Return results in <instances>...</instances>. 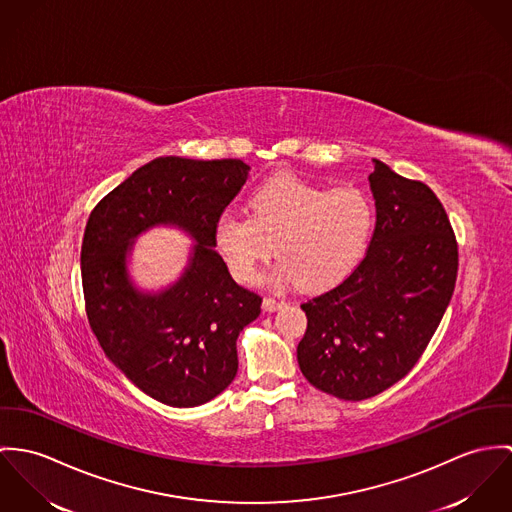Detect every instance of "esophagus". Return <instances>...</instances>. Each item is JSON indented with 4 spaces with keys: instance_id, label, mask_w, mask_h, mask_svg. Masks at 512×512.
I'll use <instances>...</instances> for the list:
<instances>
[{
    "instance_id": "34e87169",
    "label": "esophagus",
    "mask_w": 512,
    "mask_h": 512,
    "mask_svg": "<svg viewBox=\"0 0 512 512\" xmlns=\"http://www.w3.org/2000/svg\"><path fill=\"white\" fill-rule=\"evenodd\" d=\"M283 306V300H275V298H265V300H263V310H265V312H275V310H279V308H283Z\"/></svg>"
}]
</instances>
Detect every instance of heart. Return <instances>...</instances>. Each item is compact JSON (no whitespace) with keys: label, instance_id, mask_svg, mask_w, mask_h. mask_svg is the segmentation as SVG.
I'll list each match as a JSON object with an SVG mask.
<instances>
[{"label":"heart","instance_id":"heart-1","mask_svg":"<svg viewBox=\"0 0 512 512\" xmlns=\"http://www.w3.org/2000/svg\"><path fill=\"white\" fill-rule=\"evenodd\" d=\"M375 229V208L359 188H322L279 176L249 200V216L224 212L214 229L216 247L239 283H253L271 255L281 261L265 281L298 283L322 292L343 283L361 263Z\"/></svg>","mask_w":512,"mask_h":512}]
</instances>
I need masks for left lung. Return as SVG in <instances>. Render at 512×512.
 <instances>
[{
  "label": "left lung",
  "mask_w": 512,
  "mask_h": 512,
  "mask_svg": "<svg viewBox=\"0 0 512 512\" xmlns=\"http://www.w3.org/2000/svg\"><path fill=\"white\" fill-rule=\"evenodd\" d=\"M377 224L365 259L336 288L304 302L296 347L302 375L343 398L375 397L400 381L432 340L457 277L454 229L436 194L373 159Z\"/></svg>",
  "instance_id": "obj_1"
}]
</instances>
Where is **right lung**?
Wrapping results in <instances>:
<instances>
[{"label":"right lung","mask_w":512,"mask_h":512,"mask_svg":"<svg viewBox=\"0 0 512 512\" xmlns=\"http://www.w3.org/2000/svg\"><path fill=\"white\" fill-rule=\"evenodd\" d=\"M249 171L239 159L159 157L114 188L86 224L80 265L90 328L115 367L167 406L224 393L237 373V336L261 314V296L235 283L214 249L216 222ZM161 225L195 243L174 284L143 291L128 273L132 243Z\"/></svg>","instance_id":"obj_1"}]
</instances>
